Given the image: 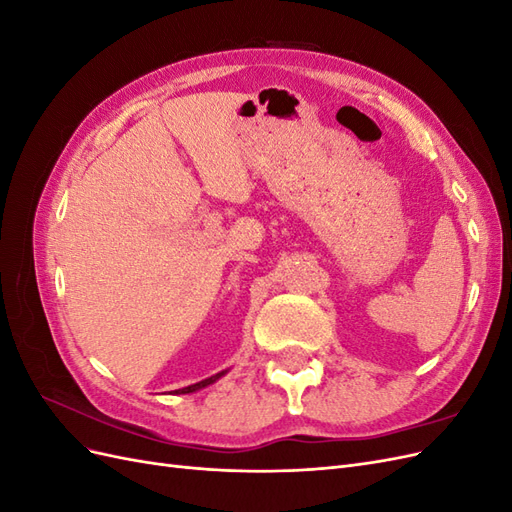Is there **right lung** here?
I'll return each mask as SVG.
<instances>
[{"label": "right lung", "mask_w": 512, "mask_h": 512, "mask_svg": "<svg viewBox=\"0 0 512 512\" xmlns=\"http://www.w3.org/2000/svg\"><path fill=\"white\" fill-rule=\"evenodd\" d=\"M224 374H226V371H220V374H215V376H211V378H207V380H200V382H196V384L185 386V389H179L177 393H194V391H198V389H205V386L213 384L215 380H220Z\"/></svg>", "instance_id": "right-lung-1"}]
</instances>
